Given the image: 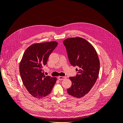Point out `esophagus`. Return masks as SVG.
Returning a JSON list of instances; mask_svg holds the SVG:
<instances>
[{
  "label": "esophagus",
  "mask_w": 123,
  "mask_h": 123,
  "mask_svg": "<svg viewBox=\"0 0 123 123\" xmlns=\"http://www.w3.org/2000/svg\"><path fill=\"white\" fill-rule=\"evenodd\" d=\"M66 78V77H65V76H58V79L59 80H63L65 79Z\"/></svg>",
  "instance_id": "34e87169"
}]
</instances>
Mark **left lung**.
Returning <instances> with one entry per match:
<instances>
[{
	"label": "left lung",
	"mask_w": 123,
	"mask_h": 123,
	"mask_svg": "<svg viewBox=\"0 0 123 123\" xmlns=\"http://www.w3.org/2000/svg\"><path fill=\"white\" fill-rule=\"evenodd\" d=\"M71 65L79 69L75 77H70L72 85L68 94L80 98L90 91L98 76L100 63L97 52L92 44L84 38L76 37L63 42Z\"/></svg>",
	"instance_id": "obj_1"
}]
</instances>
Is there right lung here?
I'll return each mask as SVG.
<instances>
[{"mask_svg": "<svg viewBox=\"0 0 123 123\" xmlns=\"http://www.w3.org/2000/svg\"><path fill=\"white\" fill-rule=\"evenodd\" d=\"M56 42L35 43L24 52L19 64V72L25 88L33 97L40 98L49 95L57 80L56 77L44 75L43 66L57 47Z\"/></svg>", "mask_w": 123, "mask_h": 123, "instance_id": "add662e5", "label": "right lung"}]
</instances>
